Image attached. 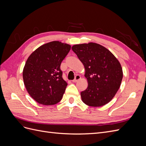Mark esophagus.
Wrapping results in <instances>:
<instances>
[{
	"label": "esophagus",
	"instance_id": "34e87169",
	"mask_svg": "<svg viewBox=\"0 0 146 146\" xmlns=\"http://www.w3.org/2000/svg\"><path fill=\"white\" fill-rule=\"evenodd\" d=\"M80 76H79V75H76V77H75V78L72 80V82H77L78 80H80Z\"/></svg>",
	"mask_w": 146,
	"mask_h": 146
}]
</instances>
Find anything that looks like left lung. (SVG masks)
<instances>
[{
  "mask_svg": "<svg viewBox=\"0 0 146 146\" xmlns=\"http://www.w3.org/2000/svg\"><path fill=\"white\" fill-rule=\"evenodd\" d=\"M72 49L84 65L88 80V88L80 93L82 101L91 107L108 104L121 86L120 63L107 48L97 43L74 45Z\"/></svg>",
  "mask_w": 146,
  "mask_h": 146,
  "instance_id": "8db88e82",
  "label": "left lung"
}]
</instances>
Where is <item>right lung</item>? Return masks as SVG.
<instances>
[{
  "label": "right lung",
  "mask_w": 146,
  "mask_h": 146,
  "mask_svg": "<svg viewBox=\"0 0 146 146\" xmlns=\"http://www.w3.org/2000/svg\"><path fill=\"white\" fill-rule=\"evenodd\" d=\"M70 49L68 44L52 41L29 56L23 69V80L29 94L38 103L52 105L62 99L68 83L62 77L60 65Z\"/></svg>",
  "instance_id": "1"
}]
</instances>
